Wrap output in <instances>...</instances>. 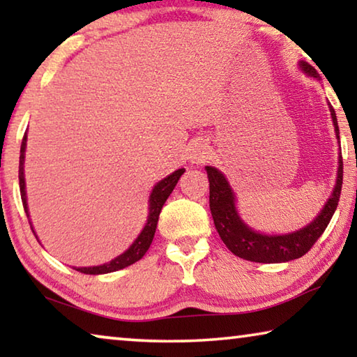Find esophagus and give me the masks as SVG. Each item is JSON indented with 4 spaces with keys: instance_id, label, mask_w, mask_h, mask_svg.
<instances>
[{
    "instance_id": "obj_1",
    "label": "esophagus",
    "mask_w": 357,
    "mask_h": 357,
    "mask_svg": "<svg viewBox=\"0 0 357 357\" xmlns=\"http://www.w3.org/2000/svg\"><path fill=\"white\" fill-rule=\"evenodd\" d=\"M190 159H192V162H195V164H203V162L208 159V149H206V146H204L203 143H197L195 148L192 149Z\"/></svg>"
}]
</instances>
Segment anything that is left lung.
Segmentation results:
<instances>
[{
	"label": "left lung",
	"mask_w": 357,
	"mask_h": 357,
	"mask_svg": "<svg viewBox=\"0 0 357 357\" xmlns=\"http://www.w3.org/2000/svg\"><path fill=\"white\" fill-rule=\"evenodd\" d=\"M301 68L305 74L318 78V72L309 63H301ZM331 108L332 121L335 126V134L338 138V124L334 108ZM209 178V208L213 214L217 233L234 255L244 258L247 261L255 263H285L289 259L301 258L309 252L318 238L324 233L326 227L334 215L338 200H340L342 183H343V160H338V176L334 193L326 203L321 213L310 225L299 229L296 233L282 234V236H266L255 233L239 219L234 208V195L231 187L228 185L223 174L213 167H206Z\"/></svg>",
	"instance_id": "8db88e82"
}]
</instances>
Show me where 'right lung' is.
Wrapping results in <instances>:
<instances>
[{
    "label": "right lung",
    "instance_id": "obj_1",
    "mask_svg": "<svg viewBox=\"0 0 357 357\" xmlns=\"http://www.w3.org/2000/svg\"><path fill=\"white\" fill-rule=\"evenodd\" d=\"M25 148H26V132L25 137L22 140V148H20V164H19V181H20V195H22V203L23 208H25V213L28 215V204H26V193H25V176H23V162H25ZM185 172V168H179L170 176L162 179L160 183L153 189V193L149 197V214H148V222L144 225L143 231L138 234V238L134 241L128 250H126L123 255L116 257L112 259L110 263L100 264V266H91V268H75V271H80L83 274H107V273H114V271H119L123 268H128V266L137 263L146 250L149 249L151 243L154 239V233L157 228V222H159V214L162 211V206L167 202V198L170 197L174 187H176L181 174ZM29 217V215H28ZM31 223V222H29ZM33 229V227H31Z\"/></svg>",
    "mask_w": 357,
    "mask_h": 357
}]
</instances>
